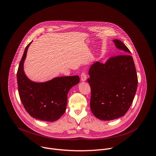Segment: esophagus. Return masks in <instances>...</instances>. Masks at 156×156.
<instances>
[{
	"mask_svg": "<svg viewBox=\"0 0 156 156\" xmlns=\"http://www.w3.org/2000/svg\"><path fill=\"white\" fill-rule=\"evenodd\" d=\"M86 79H87V76H86L85 72H83L81 75V81L84 82L86 80Z\"/></svg>",
	"mask_w": 156,
	"mask_h": 156,
	"instance_id": "esophagus-1",
	"label": "esophagus"
}]
</instances>
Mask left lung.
Wrapping results in <instances>:
<instances>
[{
    "label": "left lung",
    "mask_w": 156,
    "mask_h": 156,
    "mask_svg": "<svg viewBox=\"0 0 156 156\" xmlns=\"http://www.w3.org/2000/svg\"><path fill=\"white\" fill-rule=\"evenodd\" d=\"M113 42L124 55L111 58L105 64L96 61L88 72L90 110L97 118L103 121L125 115L132 103L138 85L134 62L128 55L131 53L130 50L118 39Z\"/></svg>",
    "instance_id": "left-lung-1"
}]
</instances>
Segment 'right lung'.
Wrapping results in <instances>:
<instances>
[{"label": "right lung", "instance_id": "obj_1", "mask_svg": "<svg viewBox=\"0 0 156 156\" xmlns=\"http://www.w3.org/2000/svg\"><path fill=\"white\" fill-rule=\"evenodd\" d=\"M25 48L17 72L18 91L26 110L34 118L53 122L65 113L70 89L80 82L78 76L55 77L45 82L30 80L25 74L24 64L28 48Z\"/></svg>", "mask_w": 156, "mask_h": 156}]
</instances>
